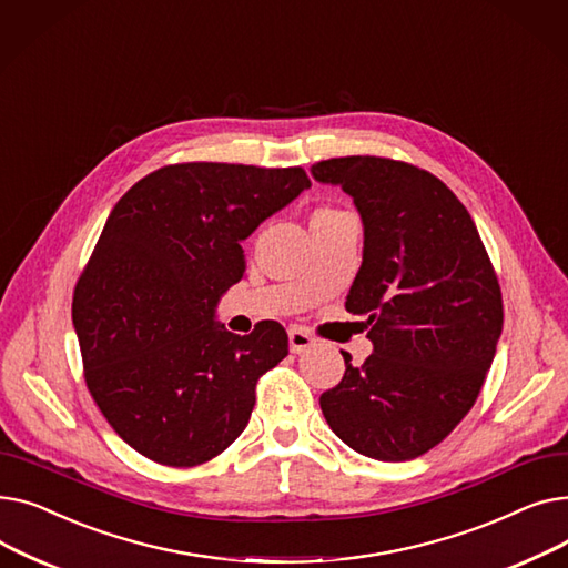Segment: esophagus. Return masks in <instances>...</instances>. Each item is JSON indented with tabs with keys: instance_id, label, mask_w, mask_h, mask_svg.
Instances as JSON below:
<instances>
[{
	"instance_id": "34e87169",
	"label": "esophagus",
	"mask_w": 568,
	"mask_h": 568,
	"mask_svg": "<svg viewBox=\"0 0 568 568\" xmlns=\"http://www.w3.org/2000/svg\"><path fill=\"white\" fill-rule=\"evenodd\" d=\"M287 338H290V349L294 354H302L315 345V338L304 329V326H292L287 332Z\"/></svg>"
}]
</instances>
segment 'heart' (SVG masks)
I'll list each match as a JSON object with an SVG mask.
<instances>
[{
  "instance_id": "1",
  "label": "heart",
  "mask_w": 568,
  "mask_h": 568,
  "mask_svg": "<svg viewBox=\"0 0 568 568\" xmlns=\"http://www.w3.org/2000/svg\"><path fill=\"white\" fill-rule=\"evenodd\" d=\"M334 214H338V209H332V206H320V209H315L311 219H324V216H334Z\"/></svg>"
}]
</instances>
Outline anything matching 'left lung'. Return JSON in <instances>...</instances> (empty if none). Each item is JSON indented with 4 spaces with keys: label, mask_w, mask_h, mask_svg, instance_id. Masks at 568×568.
<instances>
[{
    "label": "left lung",
    "mask_w": 568,
    "mask_h": 568,
    "mask_svg": "<svg viewBox=\"0 0 568 568\" xmlns=\"http://www.w3.org/2000/svg\"><path fill=\"white\" fill-rule=\"evenodd\" d=\"M364 221V262L345 308L368 315L373 354L320 396L356 454L403 463L430 452L479 398L501 334V290L463 202L422 168L345 156L311 168Z\"/></svg>",
    "instance_id": "left-lung-1"
}]
</instances>
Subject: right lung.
<instances>
[{"label": "right lung", "mask_w": 568, "mask_h": 568, "mask_svg": "<svg viewBox=\"0 0 568 568\" xmlns=\"http://www.w3.org/2000/svg\"><path fill=\"white\" fill-rule=\"evenodd\" d=\"M308 186L302 168L176 163L114 204L78 278L73 326L89 394L144 458L202 465L244 433L287 334L274 320L230 334L216 306L244 278V239Z\"/></svg>", "instance_id": "add662e5"}]
</instances>
